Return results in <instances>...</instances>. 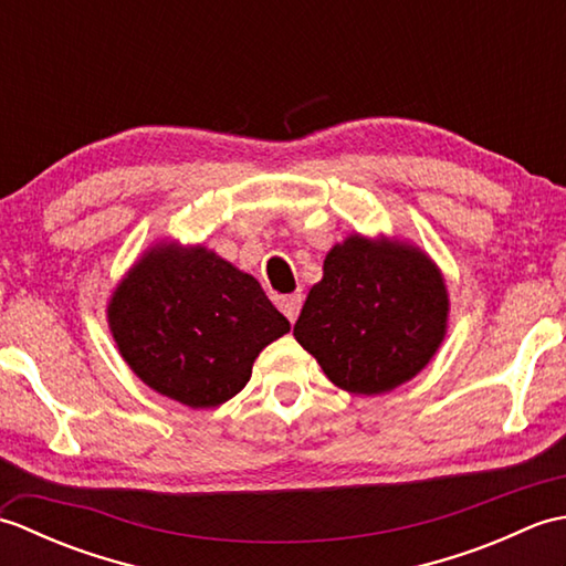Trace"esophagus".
I'll return each mask as SVG.
<instances>
[{"label": "esophagus", "mask_w": 566, "mask_h": 566, "mask_svg": "<svg viewBox=\"0 0 566 566\" xmlns=\"http://www.w3.org/2000/svg\"><path fill=\"white\" fill-rule=\"evenodd\" d=\"M302 304H304V296H302V292H296V294L284 296L280 302V308H282V314L294 323L298 318V311H302Z\"/></svg>", "instance_id": "34e87169"}]
</instances>
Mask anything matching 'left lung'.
Segmentation results:
<instances>
[{"instance_id":"8db88e82","label":"left lung","mask_w":566,"mask_h":566,"mask_svg":"<svg viewBox=\"0 0 566 566\" xmlns=\"http://www.w3.org/2000/svg\"><path fill=\"white\" fill-rule=\"evenodd\" d=\"M448 321V284L426 250L350 233L323 260L294 338L335 387L377 396L411 381L436 357Z\"/></svg>"}]
</instances>
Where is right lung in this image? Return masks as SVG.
I'll use <instances>...</instances> for the list:
<instances>
[{
  "instance_id": "1",
  "label": "right lung",
  "mask_w": 566,
  "mask_h": 566,
  "mask_svg": "<svg viewBox=\"0 0 566 566\" xmlns=\"http://www.w3.org/2000/svg\"><path fill=\"white\" fill-rule=\"evenodd\" d=\"M106 321L134 375L189 408L233 399L258 355L290 333L255 276L207 245L167 238L143 250L114 286Z\"/></svg>"
}]
</instances>
